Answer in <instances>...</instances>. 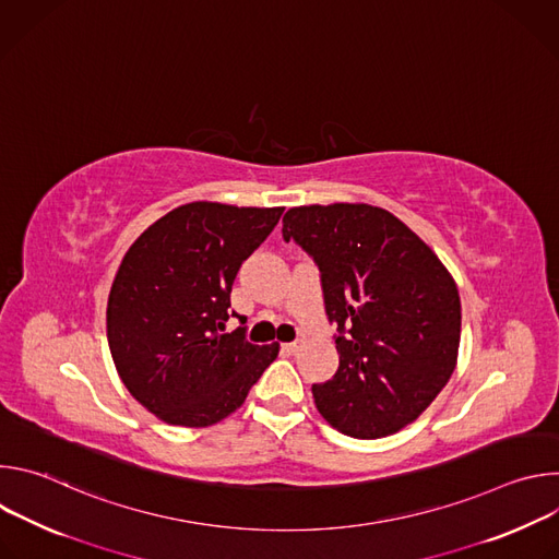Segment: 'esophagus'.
Returning <instances> with one entry per match:
<instances>
[{"label":"esophagus","mask_w":559,"mask_h":559,"mask_svg":"<svg viewBox=\"0 0 559 559\" xmlns=\"http://www.w3.org/2000/svg\"><path fill=\"white\" fill-rule=\"evenodd\" d=\"M300 347H302L300 341H294V343H285V345H283V349H285L287 354H296V352H300Z\"/></svg>","instance_id":"34e87169"}]
</instances>
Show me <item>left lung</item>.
Returning <instances> with one entry per match:
<instances>
[{"mask_svg":"<svg viewBox=\"0 0 559 559\" xmlns=\"http://www.w3.org/2000/svg\"><path fill=\"white\" fill-rule=\"evenodd\" d=\"M283 238L321 272L338 369L311 384L341 433L373 440L414 423L449 382L460 347L457 287L431 248L367 203L292 207Z\"/></svg>","mask_w":559,"mask_h":559,"instance_id":"1","label":"left lung"}]
</instances>
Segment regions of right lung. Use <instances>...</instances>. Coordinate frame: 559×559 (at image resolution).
<instances>
[{"label": "right lung", "instance_id": "obj_1", "mask_svg": "<svg viewBox=\"0 0 559 559\" xmlns=\"http://www.w3.org/2000/svg\"><path fill=\"white\" fill-rule=\"evenodd\" d=\"M283 207L186 203L152 223L126 252L108 296L117 371L156 418L210 427L246 403L278 356L243 328L225 334L238 267L276 227Z\"/></svg>", "mask_w": 559, "mask_h": 559}]
</instances>
